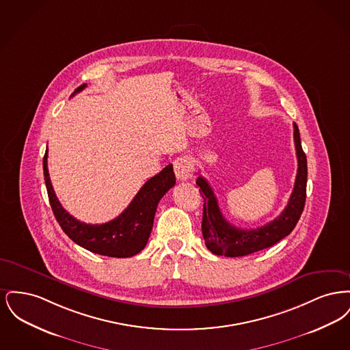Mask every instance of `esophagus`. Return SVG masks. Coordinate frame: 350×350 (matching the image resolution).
Returning <instances> with one entry per match:
<instances>
[{
	"instance_id": "1",
	"label": "esophagus",
	"mask_w": 350,
	"mask_h": 350,
	"mask_svg": "<svg viewBox=\"0 0 350 350\" xmlns=\"http://www.w3.org/2000/svg\"><path fill=\"white\" fill-rule=\"evenodd\" d=\"M173 167H174V173H176L177 180L186 181L193 176L194 163H193V159L190 156L183 154V156H180L174 160Z\"/></svg>"
}]
</instances>
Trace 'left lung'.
Instances as JSON below:
<instances>
[{"label":"left lung","mask_w":350,"mask_h":350,"mask_svg":"<svg viewBox=\"0 0 350 350\" xmlns=\"http://www.w3.org/2000/svg\"><path fill=\"white\" fill-rule=\"evenodd\" d=\"M294 143L298 157V172L288 203L281 215L258 228L241 230L227 221L219 208L211 186L202 176L197 178L200 196L204 200L202 233L206 247L211 253L226 257H243L277 244L295 228L304 208L307 187V157L301 148L297 123H294Z\"/></svg>","instance_id":"left-lung-1"}]
</instances>
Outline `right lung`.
I'll return each instance as SVG.
<instances>
[{
    "instance_id": "add662e5",
    "label": "right lung",
    "mask_w": 350,
    "mask_h": 350,
    "mask_svg": "<svg viewBox=\"0 0 350 350\" xmlns=\"http://www.w3.org/2000/svg\"><path fill=\"white\" fill-rule=\"evenodd\" d=\"M85 86L86 83L79 86L73 96ZM47 157L49 152L46 150L43 172L51 207L57 223L72 241L93 253L118 258L133 257L144 250L150 239L157 204L176 183L172 164L144 183L119 217L103 224H86L69 215L60 204L51 183Z\"/></svg>"
}]
</instances>
